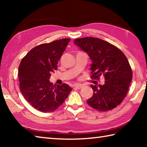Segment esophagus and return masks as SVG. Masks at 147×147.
<instances>
[{"label":"esophagus","instance_id":"34e87169","mask_svg":"<svg viewBox=\"0 0 147 147\" xmlns=\"http://www.w3.org/2000/svg\"><path fill=\"white\" fill-rule=\"evenodd\" d=\"M74 87L76 88V89H82V88L83 87V85L80 84H75L74 85Z\"/></svg>","mask_w":147,"mask_h":147}]
</instances>
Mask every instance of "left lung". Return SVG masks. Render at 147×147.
<instances>
[{"instance_id": "8db88e82", "label": "left lung", "mask_w": 147, "mask_h": 147, "mask_svg": "<svg viewBox=\"0 0 147 147\" xmlns=\"http://www.w3.org/2000/svg\"><path fill=\"white\" fill-rule=\"evenodd\" d=\"M74 44L92 60L91 78L103 76V85H91L93 95L87 101L91 107L105 112L116 107L127 96L132 72L127 57L118 47L94 37L77 38Z\"/></svg>"}]
</instances>
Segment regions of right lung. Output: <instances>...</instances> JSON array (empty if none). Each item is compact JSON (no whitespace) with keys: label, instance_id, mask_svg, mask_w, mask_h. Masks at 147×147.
<instances>
[{"label":"right lung","instance_id":"right-lung-1","mask_svg":"<svg viewBox=\"0 0 147 147\" xmlns=\"http://www.w3.org/2000/svg\"><path fill=\"white\" fill-rule=\"evenodd\" d=\"M69 42V38H63L34 47L18 67L21 93L31 106L42 113L58 109L72 90L67 84L53 85L49 81Z\"/></svg>","mask_w":147,"mask_h":147}]
</instances>
